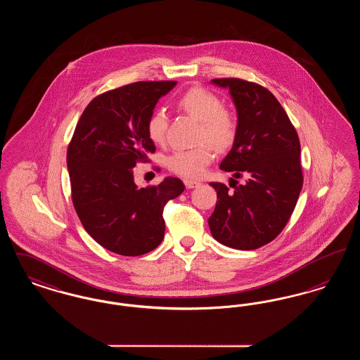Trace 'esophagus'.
<instances>
[{"mask_svg":"<svg viewBox=\"0 0 360 360\" xmlns=\"http://www.w3.org/2000/svg\"><path fill=\"white\" fill-rule=\"evenodd\" d=\"M184 182H185V186H186V188H194L201 185L198 181H194V179H185Z\"/></svg>","mask_w":360,"mask_h":360,"instance_id":"obj_1","label":"esophagus"}]
</instances>
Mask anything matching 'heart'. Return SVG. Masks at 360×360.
<instances>
[{
	"instance_id": "obj_1",
	"label": "heart",
	"mask_w": 360,
	"mask_h": 360,
	"mask_svg": "<svg viewBox=\"0 0 360 360\" xmlns=\"http://www.w3.org/2000/svg\"><path fill=\"white\" fill-rule=\"evenodd\" d=\"M179 106L191 117L201 122L198 132L200 141H209L217 150L228 148L238 132L235 116L224 109L221 100L212 91L202 87H193L181 98ZM167 132V113L158 108L147 121V135L155 144H162ZM214 159V150L208 143H202L191 150H176L167 156L166 165L172 172L195 178L200 176L206 166Z\"/></svg>"
}]
</instances>
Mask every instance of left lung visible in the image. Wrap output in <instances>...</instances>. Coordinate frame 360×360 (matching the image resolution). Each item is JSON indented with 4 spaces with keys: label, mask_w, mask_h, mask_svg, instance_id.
<instances>
[{
    "label": "left lung",
    "mask_w": 360,
    "mask_h": 360,
    "mask_svg": "<svg viewBox=\"0 0 360 360\" xmlns=\"http://www.w3.org/2000/svg\"><path fill=\"white\" fill-rule=\"evenodd\" d=\"M228 89L238 113V132L220 169L248 179L233 190L212 182L217 191L207 219L210 233L235 250H257L274 240L289 221L302 188L301 146L290 120L274 96L238 78L212 79Z\"/></svg>",
    "instance_id": "obj_1"
}]
</instances>
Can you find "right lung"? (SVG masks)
Returning a JSON list of instances; mask_svg holds the SVG:
<instances>
[{"instance_id":"add662e5","label":"right lung","mask_w":360,"mask_h":360,"mask_svg":"<svg viewBox=\"0 0 360 360\" xmlns=\"http://www.w3.org/2000/svg\"><path fill=\"white\" fill-rule=\"evenodd\" d=\"M175 81L135 82L106 91L86 106L68 150L72 204L86 232L103 248L139 257L165 238L163 207L185 185L166 176L137 188L134 167L154 154L147 121Z\"/></svg>"}]
</instances>
